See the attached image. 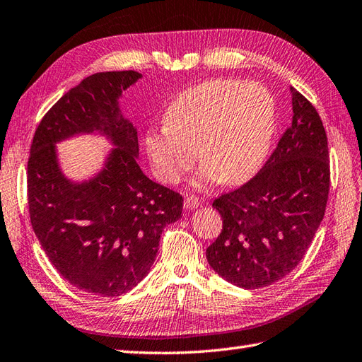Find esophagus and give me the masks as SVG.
<instances>
[{
    "label": "esophagus",
    "mask_w": 362,
    "mask_h": 362,
    "mask_svg": "<svg viewBox=\"0 0 362 362\" xmlns=\"http://www.w3.org/2000/svg\"><path fill=\"white\" fill-rule=\"evenodd\" d=\"M201 204V201L197 198V197H186V199H184V209L187 210H193V209H198Z\"/></svg>",
    "instance_id": "1"
}]
</instances>
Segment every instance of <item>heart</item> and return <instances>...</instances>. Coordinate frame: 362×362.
<instances>
[{
	"label": "heart",
	"mask_w": 362,
	"mask_h": 362,
	"mask_svg": "<svg viewBox=\"0 0 362 362\" xmlns=\"http://www.w3.org/2000/svg\"><path fill=\"white\" fill-rule=\"evenodd\" d=\"M276 103L267 87L238 79H210L181 92L165 122L146 132L144 147L155 175L180 182L198 155L197 187L240 186L259 172L276 130Z\"/></svg>",
	"instance_id": "heart-1"
}]
</instances>
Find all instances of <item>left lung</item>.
<instances>
[{
    "label": "left lung",
    "instance_id": "1",
    "mask_svg": "<svg viewBox=\"0 0 362 362\" xmlns=\"http://www.w3.org/2000/svg\"><path fill=\"white\" fill-rule=\"evenodd\" d=\"M292 93L293 119L269 161L249 182L211 202L223 230L206 257L228 283L259 288L292 272L324 218L330 165L327 135L318 112Z\"/></svg>",
    "mask_w": 362,
    "mask_h": 362
}]
</instances>
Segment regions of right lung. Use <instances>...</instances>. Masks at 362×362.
Instances as JSON below:
<instances>
[{"label": "right lung", "mask_w": 362, "mask_h": 362, "mask_svg": "<svg viewBox=\"0 0 362 362\" xmlns=\"http://www.w3.org/2000/svg\"><path fill=\"white\" fill-rule=\"evenodd\" d=\"M143 74L98 72L64 93L35 132L28 164L33 232L47 258L86 293L119 296L151 272L163 228L178 221L182 197L138 165L136 127L122 115V92ZM95 134L112 148L90 179L72 180L56 144Z\"/></svg>", "instance_id": "add662e5"}]
</instances>
